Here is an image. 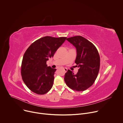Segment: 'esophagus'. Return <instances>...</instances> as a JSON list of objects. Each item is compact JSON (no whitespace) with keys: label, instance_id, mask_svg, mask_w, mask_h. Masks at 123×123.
I'll return each instance as SVG.
<instances>
[{"label":"esophagus","instance_id":"obj_1","mask_svg":"<svg viewBox=\"0 0 123 123\" xmlns=\"http://www.w3.org/2000/svg\"><path fill=\"white\" fill-rule=\"evenodd\" d=\"M63 69L64 70V71H65V72H66L68 71V69H67V68H63Z\"/></svg>","mask_w":123,"mask_h":123}]
</instances>
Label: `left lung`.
<instances>
[{
  "label": "left lung",
  "instance_id": "8db88e82",
  "mask_svg": "<svg viewBox=\"0 0 123 123\" xmlns=\"http://www.w3.org/2000/svg\"><path fill=\"white\" fill-rule=\"evenodd\" d=\"M67 40L76 49L75 63L79 68L77 74L68 69L64 80L72 90L82 92L88 89L96 80L100 68V56L95 46L81 36L69 37Z\"/></svg>",
  "mask_w": 123,
  "mask_h": 123
}]
</instances>
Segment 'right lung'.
Listing matches in <instances>:
<instances>
[{"mask_svg":"<svg viewBox=\"0 0 123 123\" xmlns=\"http://www.w3.org/2000/svg\"><path fill=\"white\" fill-rule=\"evenodd\" d=\"M67 37H42L32 43L24 55L21 75L27 86L38 94L48 92L53 86L56 69L48 67L46 62L54 56Z\"/></svg>","mask_w":123,"mask_h":123,"instance_id":"obj_1","label":"right lung"}]
</instances>
